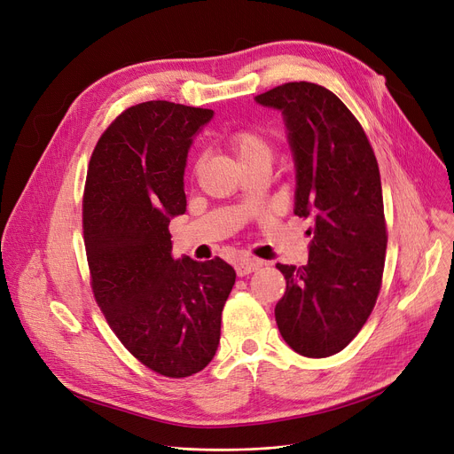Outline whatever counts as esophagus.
<instances>
[{
  "mask_svg": "<svg viewBox=\"0 0 454 454\" xmlns=\"http://www.w3.org/2000/svg\"><path fill=\"white\" fill-rule=\"evenodd\" d=\"M260 268H262V262L260 260H239L234 265L238 277H246V275H249V273H253V271H256Z\"/></svg>",
  "mask_w": 454,
  "mask_h": 454,
  "instance_id": "34e87169",
  "label": "esophagus"
}]
</instances>
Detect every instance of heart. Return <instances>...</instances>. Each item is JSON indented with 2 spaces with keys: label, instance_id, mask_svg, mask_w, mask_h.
I'll use <instances>...</instances> for the list:
<instances>
[{
  "label": "heart",
  "instance_id": "b5f03b06",
  "mask_svg": "<svg viewBox=\"0 0 454 454\" xmlns=\"http://www.w3.org/2000/svg\"><path fill=\"white\" fill-rule=\"evenodd\" d=\"M229 146L242 167L254 163H271L275 155L273 141L265 133L254 126L236 128L229 136ZM200 165V157H196L194 167Z\"/></svg>",
  "mask_w": 454,
  "mask_h": 454
}]
</instances>
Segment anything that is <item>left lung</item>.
<instances>
[{"mask_svg":"<svg viewBox=\"0 0 454 454\" xmlns=\"http://www.w3.org/2000/svg\"><path fill=\"white\" fill-rule=\"evenodd\" d=\"M282 112L295 157V215L311 218L308 263H277L286 293L275 308L284 340L304 357L350 344L376 306L385 270L381 176L359 121L330 90L287 82L256 97Z\"/></svg>","mask_w":454,"mask_h":454,"instance_id":"8db88e82","label":"left lung"}]
</instances>
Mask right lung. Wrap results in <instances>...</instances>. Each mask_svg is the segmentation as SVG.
I'll return each mask as SVG.
<instances>
[{
  "instance_id": "obj_1",
  "label": "right lung",
  "mask_w": 454,
  "mask_h": 454,
  "mask_svg": "<svg viewBox=\"0 0 454 454\" xmlns=\"http://www.w3.org/2000/svg\"><path fill=\"white\" fill-rule=\"evenodd\" d=\"M212 110L148 100L100 136L82 198L93 297L124 348L167 378H189L215 357L236 273L227 262L172 258V216L194 133Z\"/></svg>"
}]
</instances>
